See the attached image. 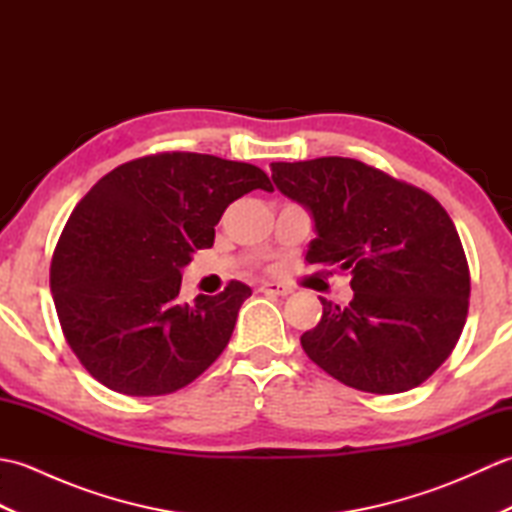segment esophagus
Returning a JSON list of instances; mask_svg holds the SVG:
<instances>
[{
    "instance_id": "obj_1",
    "label": "esophagus",
    "mask_w": 512,
    "mask_h": 512,
    "mask_svg": "<svg viewBox=\"0 0 512 512\" xmlns=\"http://www.w3.org/2000/svg\"><path fill=\"white\" fill-rule=\"evenodd\" d=\"M259 290L266 292V295H273V297H288L292 292L290 286L277 284V281H268V284H262V288H259Z\"/></svg>"
}]
</instances>
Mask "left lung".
<instances>
[{
	"label": "left lung",
	"mask_w": 512,
	"mask_h": 512,
	"mask_svg": "<svg viewBox=\"0 0 512 512\" xmlns=\"http://www.w3.org/2000/svg\"><path fill=\"white\" fill-rule=\"evenodd\" d=\"M275 187L308 209V264L350 270V306L323 303L301 336L343 385L400 394L447 361L469 312V264L449 213L427 191L354 158L273 162Z\"/></svg>",
	"instance_id": "left-lung-1"
}]
</instances>
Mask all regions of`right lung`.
Here are the masks:
<instances>
[{
  "mask_svg": "<svg viewBox=\"0 0 512 512\" xmlns=\"http://www.w3.org/2000/svg\"><path fill=\"white\" fill-rule=\"evenodd\" d=\"M253 189L273 191L255 165L173 151L125 162L76 204L50 288L65 341L99 383L127 396L171 394L224 352L253 290L231 281L184 303L182 268L213 246L226 206Z\"/></svg>",
  "mask_w": 512,
  "mask_h": 512,
  "instance_id": "add662e5",
  "label": "right lung"
}]
</instances>
